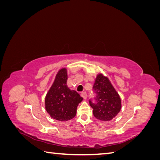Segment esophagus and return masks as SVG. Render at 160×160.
Returning a JSON list of instances; mask_svg holds the SVG:
<instances>
[{
	"label": "esophagus",
	"instance_id": "34e87169",
	"mask_svg": "<svg viewBox=\"0 0 160 160\" xmlns=\"http://www.w3.org/2000/svg\"><path fill=\"white\" fill-rule=\"evenodd\" d=\"M81 96L84 99H86L87 98H88V95H87V93H85V92H83V93H81Z\"/></svg>",
	"mask_w": 160,
	"mask_h": 160
}]
</instances>
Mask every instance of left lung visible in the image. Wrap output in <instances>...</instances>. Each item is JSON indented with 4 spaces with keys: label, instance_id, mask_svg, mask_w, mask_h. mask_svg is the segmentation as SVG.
Here are the masks:
<instances>
[{
    "label": "left lung",
    "instance_id": "left-lung-1",
    "mask_svg": "<svg viewBox=\"0 0 160 160\" xmlns=\"http://www.w3.org/2000/svg\"><path fill=\"white\" fill-rule=\"evenodd\" d=\"M96 93V103L89 101L93 108L95 118L98 119L109 122L117 115L122 108V100L119 93L111 84L108 77L103 73L97 75L93 85Z\"/></svg>",
    "mask_w": 160,
    "mask_h": 160
}]
</instances>
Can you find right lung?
<instances>
[{"instance_id":"obj_1","label":"right lung","mask_w":160,"mask_h":160,"mask_svg":"<svg viewBox=\"0 0 160 160\" xmlns=\"http://www.w3.org/2000/svg\"><path fill=\"white\" fill-rule=\"evenodd\" d=\"M67 70L65 67L58 71L54 81L45 96V107L52 119L66 122L76 115L77 106L83 98L67 85Z\"/></svg>"}]
</instances>
